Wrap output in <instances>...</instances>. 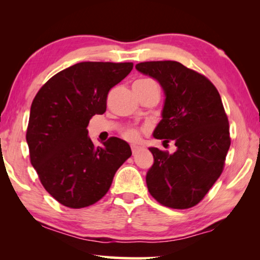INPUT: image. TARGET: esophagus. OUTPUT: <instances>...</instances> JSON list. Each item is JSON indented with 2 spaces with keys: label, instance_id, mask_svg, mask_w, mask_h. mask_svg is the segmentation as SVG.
Masks as SVG:
<instances>
[{
  "label": "esophagus",
  "instance_id": "34e87169",
  "mask_svg": "<svg viewBox=\"0 0 260 260\" xmlns=\"http://www.w3.org/2000/svg\"><path fill=\"white\" fill-rule=\"evenodd\" d=\"M139 149H140L139 146H132V152L136 153V151H139Z\"/></svg>",
  "mask_w": 260,
  "mask_h": 260
}]
</instances>
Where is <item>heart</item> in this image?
I'll list each match as a JSON object with an SVG mask.
<instances>
[{"label":"heart","mask_w":260,"mask_h":260,"mask_svg":"<svg viewBox=\"0 0 260 260\" xmlns=\"http://www.w3.org/2000/svg\"><path fill=\"white\" fill-rule=\"evenodd\" d=\"M124 138L128 141H138L140 139V133L138 129L129 128L124 132Z\"/></svg>","instance_id":"b5f03b06"}]
</instances>
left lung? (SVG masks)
<instances>
[{
    "instance_id": "left-lung-1",
    "label": "left lung",
    "mask_w": 260,
    "mask_h": 260,
    "mask_svg": "<svg viewBox=\"0 0 260 260\" xmlns=\"http://www.w3.org/2000/svg\"><path fill=\"white\" fill-rule=\"evenodd\" d=\"M135 69L159 82L165 95L153 138L173 140L177 147L173 153L149 148L148 190L162 205L189 209L203 200L225 165L231 138L221 98L209 79L179 61H144Z\"/></svg>"
}]
</instances>
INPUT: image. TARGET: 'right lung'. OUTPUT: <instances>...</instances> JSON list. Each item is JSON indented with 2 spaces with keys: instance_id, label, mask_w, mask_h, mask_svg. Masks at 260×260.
Wrapping results in <instances>:
<instances>
[{
  "instance_id": "1",
  "label": "right lung",
  "mask_w": 260,
  "mask_h": 260,
  "mask_svg": "<svg viewBox=\"0 0 260 260\" xmlns=\"http://www.w3.org/2000/svg\"><path fill=\"white\" fill-rule=\"evenodd\" d=\"M133 63L81 61L50 78L30 105L26 141L32 166L46 190L68 208L96 203L132 155L129 144L110 138L95 147L90 118L107 110L109 90Z\"/></svg>"
}]
</instances>
